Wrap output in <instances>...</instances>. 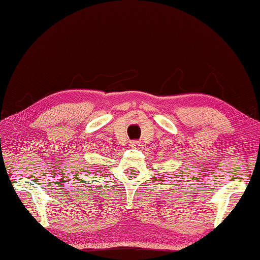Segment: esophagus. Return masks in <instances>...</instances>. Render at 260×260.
Listing matches in <instances>:
<instances>
[{
    "label": "esophagus",
    "instance_id": "34e87169",
    "mask_svg": "<svg viewBox=\"0 0 260 260\" xmlns=\"http://www.w3.org/2000/svg\"><path fill=\"white\" fill-rule=\"evenodd\" d=\"M130 146H131V147H141V142L133 141V142L130 143Z\"/></svg>",
    "mask_w": 260,
    "mask_h": 260
}]
</instances>
